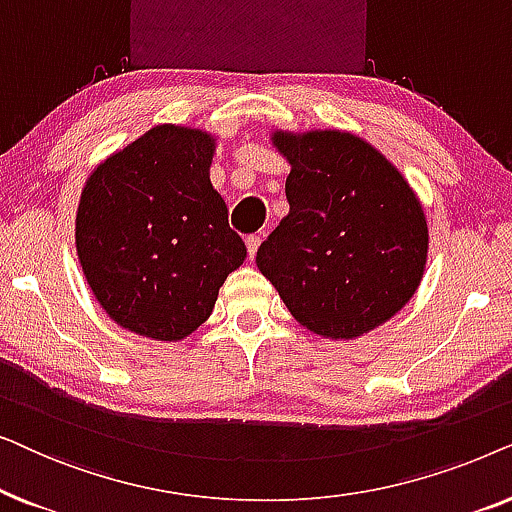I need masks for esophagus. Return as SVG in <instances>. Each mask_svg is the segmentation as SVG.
Wrapping results in <instances>:
<instances>
[{
	"instance_id": "34e87169",
	"label": "esophagus",
	"mask_w": 512,
	"mask_h": 512,
	"mask_svg": "<svg viewBox=\"0 0 512 512\" xmlns=\"http://www.w3.org/2000/svg\"><path fill=\"white\" fill-rule=\"evenodd\" d=\"M244 242H247L249 258H254L256 251H258V244H261V237H258V235H247V237H244Z\"/></svg>"
}]
</instances>
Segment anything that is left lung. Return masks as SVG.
<instances>
[{
  "instance_id": "1",
  "label": "left lung",
  "mask_w": 512,
  "mask_h": 512,
  "mask_svg": "<svg viewBox=\"0 0 512 512\" xmlns=\"http://www.w3.org/2000/svg\"><path fill=\"white\" fill-rule=\"evenodd\" d=\"M272 142L291 163L289 214L258 247V270L312 333L373 331L422 282L429 230L415 191L349 132H275Z\"/></svg>"
}]
</instances>
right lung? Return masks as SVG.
Masks as SVG:
<instances>
[{"label":"right lung","instance_id":"1","mask_svg":"<svg viewBox=\"0 0 512 512\" xmlns=\"http://www.w3.org/2000/svg\"><path fill=\"white\" fill-rule=\"evenodd\" d=\"M214 137L156 125L83 186L76 251L104 312L128 331L181 340L205 324L247 256L209 181Z\"/></svg>","mask_w":512,"mask_h":512}]
</instances>
